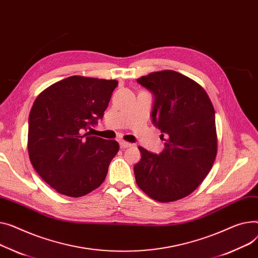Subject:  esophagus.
Masks as SVG:
<instances>
[{"label":"esophagus","mask_w":258,"mask_h":258,"mask_svg":"<svg viewBox=\"0 0 258 258\" xmlns=\"http://www.w3.org/2000/svg\"><path fill=\"white\" fill-rule=\"evenodd\" d=\"M119 145H120V148H128V147L133 146V144H132V143L126 142V141H124V140H120Z\"/></svg>","instance_id":"1"}]
</instances>
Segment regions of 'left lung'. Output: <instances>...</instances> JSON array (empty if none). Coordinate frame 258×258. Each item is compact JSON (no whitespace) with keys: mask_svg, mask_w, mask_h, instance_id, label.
I'll use <instances>...</instances> for the list:
<instances>
[{"mask_svg":"<svg viewBox=\"0 0 258 258\" xmlns=\"http://www.w3.org/2000/svg\"><path fill=\"white\" fill-rule=\"evenodd\" d=\"M137 82L153 94L152 123L165 139L160 154L139 147L136 182L157 201L181 199L196 190L216 159L213 104L199 84L174 71L152 73Z\"/></svg>","mask_w":258,"mask_h":258,"instance_id":"1","label":"left lung"}]
</instances>
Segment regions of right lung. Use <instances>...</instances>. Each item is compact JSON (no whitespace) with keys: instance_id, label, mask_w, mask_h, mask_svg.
<instances>
[{"instance_id":"1","label":"right lung","mask_w":258,"mask_h":258,"mask_svg":"<svg viewBox=\"0 0 258 258\" xmlns=\"http://www.w3.org/2000/svg\"><path fill=\"white\" fill-rule=\"evenodd\" d=\"M117 86L115 80L74 76L49 86L34 101L29 158L58 193L81 197L104 182L119 144L85 132L104 117Z\"/></svg>"}]
</instances>
